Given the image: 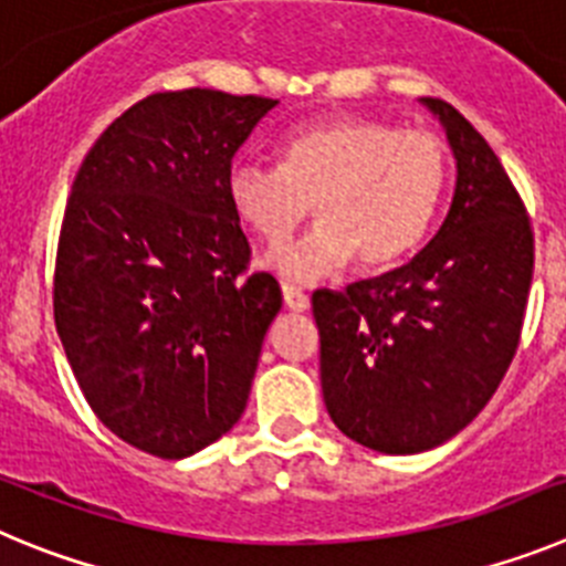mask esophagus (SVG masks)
Masks as SVG:
<instances>
[{
    "label": "esophagus",
    "instance_id": "esophagus-1",
    "mask_svg": "<svg viewBox=\"0 0 566 566\" xmlns=\"http://www.w3.org/2000/svg\"><path fill=\"white\" fill-rule=\"evenodd\" d=\"M282 295H284V304H287L293 313H304V310H310V295L304 293L302 287H293V284H282Z\"/></svg>",
    "mask_w": 566,
    "mask_h": 566
}]
</instances>
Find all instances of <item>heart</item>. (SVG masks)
Here are the masks:
<instances>
[{
  "label": "heart",
  "instance_id": "1",
  "mask_svg": "<svg viewBox=\"0 0 566 566\" xmlns=\"http://www.w3.org/2000/svg\"><path fill=\"white\" fill-rule=\"evenodd\" d=\"M446 186V149L429 129H397L375 118H335L284 137L282 166L233 163L228 200L264 242H282L318 217L295 242L268 253L290 282H318L346 262L378 271L400 262L429 228Z\"/></svg>",
  "mask_w": 566,
  "mask_h": 566
}]
</instances>
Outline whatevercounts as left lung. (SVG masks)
Masks as SVG:
<instances>
[{
    "label": "left lung",
    "mask_w": 566,
    "mask_h": 566,
    "mask_svg": "<svg viewBox=\"0 0 566 566\" xmlns=\"http://www.w3.org/2000/svg\"><path fill=\"white\" fill-rule=\"evenodd\" d=\"M457 186L446 220L403 268L315 290L321 391L349 440L420 454L460 434L505 378L533 279L524 202L485 137L440 98Z\"/></svg>",
    "instance_id": "obj_1"
}]
</instances>
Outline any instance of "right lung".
I'll use <instances>...</instances> for the list:
<instances>
[{
    "label": "right lung",
    "instance_id": "right-lung-1",
    "mask_svg": "<svg viewBox=\"0 0 566 566\" xmlns=\"http://www.w3.org/2000/svg\"><path fill=\"white\" fill-rule=\"evenodd\" d=\"M279 101L155 93L86 151L55 253L53 313L73 375L112 434L160 460L233 429L282 290L248 273L231 160Z\"/></svg>",
    "mask_w": 566,
    "mask_h": 566
}]
</instances>
